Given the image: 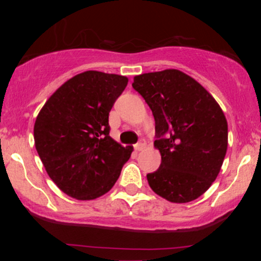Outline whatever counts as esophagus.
Listing matches in <instances>:
<instances>
[{
	"label": "esophagus",
	"mask_w": 261,
	"mask_h": 261,
	"mask_svg": "<svg viewBox=\"0 0 261 261\" xmlns=\"http://www.w3.org/2000/svg\"><path fill=\"white\" fill-rule=\"evenodd\" d=\"M145 146H146V142H145V140H144V139H140V140H139L138 144H135V145H134V148L137 149V151H141V149H144V148H145Z\"/></svg>",
	"instance_id": "34e87169"
}]
</instances>
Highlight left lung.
Wrapping results in <instances>:
<instances>
[{
	"label": "left lung",
	"mask_w": 261,
	"mask_h": 261,
	"mask_svg": "<svg viewBox=\"0 0 261 261\" xmlns=\"http://www.w3.org/2000/svg\"><path fill=\"white\" fill-rule=\"evenodd\" d=\"M152 110L154 147L162 164L147 174L149 187L172 203L198 198L216 179L228 146L226 116L194 78L169 69L142 73L132 84Z\"/></svg>",
	"instance_id": "left-lung-1"
}]
</instances>
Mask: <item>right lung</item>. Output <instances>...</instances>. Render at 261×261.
<instances>
[{
  "mask_svg": "<svg viewBox=\"0 0 261 261\" xmlns=\"http://www.w3.org/2000/svg\"><path fill=\"white\" fill-rule=\"evenodd\" d=\"M128 78L85 71L57 89L38 114L35 148L57 187L81 201L105 195L116 183L133 147L109 135V112Z\"/></svg>",
  "mask_w": 261,
  "mask_h": 261,
  "instance_id": "1",
  "label": "right lung"
}]
</instances>
